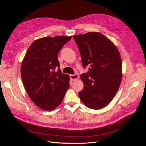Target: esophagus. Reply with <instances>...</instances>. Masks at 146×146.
I'll return each instance as SVG.
<instances>
[{
  "instance_id": "34e87169",
  "label": "esophagus",
  "mask_w": 146,
  "mask_h": 146,
  "mask_svg": "<svg viewBox=\"0 0 146 146\" xmlns=\"http://www.w3.org/2000/svg\"><path fill=\"white\" fill-rule=\"evenodd\" d=\"M70 78L72 80H76L78 78V76L77 74H73V75H70Z\"/></svg>"
}]
</instances>
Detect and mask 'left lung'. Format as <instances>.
<instances>
[{
	"label": "left lung",
	"mask_w": 146,
	"mask_h": 146,
	"mask_svg": "<svg viewBox=\"0 0 146 146\" xmlns=\"http://www.w3.org/2000/svg\"><path fill=\"white\" fill-rule=\"evenodd\" d=\"M80 51L86 73L81 74L83 89L78 92L87 107L98 110L107 106L120 86L122 61L113 43L99 32H89L73 36Z\"/></svg>",
	"instance_id": "left-lung-1"
}]
</instances>
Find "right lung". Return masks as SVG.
<instances>
[{"mask_svg":"<svg viewBox=\"0 0 146 146\" xmlns=\"http://www.w3.org/2000/svg\"><path fill=\"white\" fill-rule=\"evenodd\" d=\"M71 38L37 39L30 45L22 62L21 74L26 91L35 105L46 111L58 107L69 87V76L60 69L58 54Z\"/></svg>","mask_w":146,"mask_h":146,"instance_id":"add662e5","label":"right lung"}]
</instances>
